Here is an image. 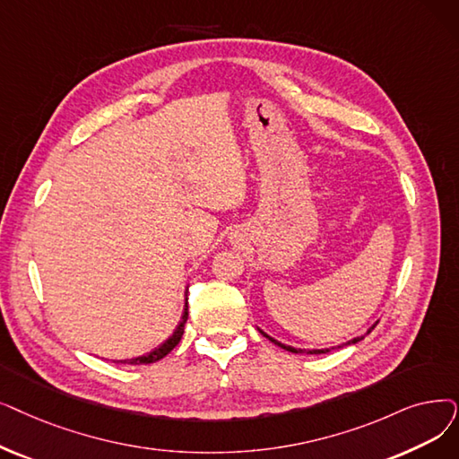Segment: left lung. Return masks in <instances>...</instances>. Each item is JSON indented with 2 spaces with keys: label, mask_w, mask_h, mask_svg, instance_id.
Masks as SVG:
<instances>
[{
  "label": "left lung",
  "mask_w": 459,
  "mask_h": 459,
  "mask_svg": "<svg viewBox=\"0 0 459 459\" xmlns=\"http://www.w3.org/2000/svg\"><path fill=\"white\" fill-rule=\"evenodd\" d=\"M373 328H375V325H373V326L369 328V332H371ZM261 333H263L264 337H268V340H270L272 343L279 345V347H281V349H285V351H289V352H304L302 349H294V347H290V345H283V343H279V342H275V340H273V337H270V335H268V333H264L263 330H261ZM360 340H362V337H354V340H352V342H349L347 345H351V343H356V342H360ZM321 352H328V349H323V351H311V354H321Z\"/></svg>",
  "instance_id": "obj_1"
}]
</instances>
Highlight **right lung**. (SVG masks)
<instances>
[{
	"instance_id": "obj_1",
	"label": "right lung",
	"mask_w": 459,
	"mask_h": 459,
	"mask_svg": "<svg viewBox=\"0 0 459 459\" xmlns=\"http://www.w3.org/2000/svg\"><path fill=\"white\" fill-rule=\"evenodd\" d=\"M186 321H187V298H186V311L182 315V323L178 325V328L174 330V333L169 337V340L161 345L153 349L152 352H148L146 356H138V358H133V360H129L127 364H133V366H141V364H153L157 360H161V358H165L178 343H180L182 335H184V330H186ZM126 364V362H124Z\"/></svg>"
}]
</instances>
